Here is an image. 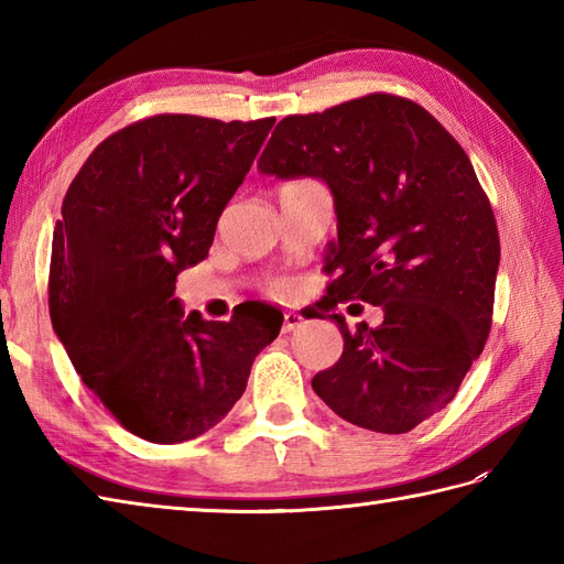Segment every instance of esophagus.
Instances as JSON below:
<instances>
[{"mask_svg": "<svg viewBox=\"0 0 564 564\" xmlns=\"http://www.w3.org/2000/svg\"><path fill=\"white\" fill-rule=\"evenodd\" d=\"M301 325H303V317L297 313H285L283 315V332H295Z\"/></svg>", "mask_w": 564, "mask_h": 564, "instance_id": "1", "label": "esophagus"}]
</instances>
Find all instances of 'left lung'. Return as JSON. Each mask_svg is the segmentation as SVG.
<instances>
[{
  "label": "left lung",
  "mask_w": 564,
  "mask_h": 564,
  "mask_svg": "<svg viewBox=\"0 0 564 564\" xmlns=\"http://www.w3.org/2000/svg\"><path fill=\"white\" fill-rule=\"evenodd\" d=\"M257 170L325 182L337 242L325 254V307L364 301L378 327L349 332L313 390L346 422L406 434L441 412L492 327L499 235L492 206L455 138L422 106L368 94L275 126Z\"/></svg>",
  "instance_id": "left-lung-1"
}]
</instances>
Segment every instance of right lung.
I'll return each instance as SVG.
<instances>
[{
	"mask_svg": "<svg viewBox=\"0 0 564 564\" xmlns=\"http://www.w3.org/2000/svg\"><path fill=\"white\" fill-rule=\"evenodd\" d=\"M273 123L145 118L106 138L65 194L47 283L53 329L84 386L150 443L191 441L225 419L281 332L267 303L218 322L184 315L174 297Z\"/></svg>",
	"mask_w": 564,
	"mask_h": 564,
	"instance_id": "add662e5",
	"label": "right lung"
}]
</instances>
